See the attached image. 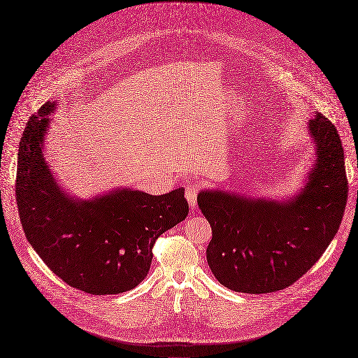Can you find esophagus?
I'll return each instance as SVG.
<instances>
[{"label":"esophagus","instance_id":"34e87169","mask_svg":"<svg viewBox=\"0 0 358 358\" xmlns=\"http://www.w3.org/2000/svg\"><path fill=\"white\" fill-rule=\"evenodd\" d=\"M201 189V182L198 179H191L188 183H186V199H188V202L191 203V207H195L196 206V196H198V192Z\"/></svg>","mask_w":358,"mask_h":358}]
</instances>
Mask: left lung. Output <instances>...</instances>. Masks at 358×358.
<instances>
[{"instance_id": "1", "label": "left lung", "mask_w": 358, "mask_h": 358, "mask_svg": "<svg viewBox=\"0 0 358 358\" xmlns=\"http://www.w3.org/2000/svg\"><path fill=\"white\" fill-rule=\"evenodd\" d=\"M309 127L317 160L293 201L249 199L223 191L198 195L213 229L208 265L233 292L264 294L290 287L317 262L341 224L348 198L341 138L320 113Z\"/></svg>"}]
</instances>
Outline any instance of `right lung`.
<instances>
[{
    "instance_id": "right-lung-1",
    "label": "right lung",
    "mask_w": 358,
    "mask_h": 358,
    "mask_svg": "<svg viewBox=\"0 0 358 358\" xmlns=\"http://www.w3.org/2000/svg\"><path fill=\"white\" fill-rule=\"evenodd\" d=\"M54 103L31 115L19 147L17 208L29 243L64 282L96 296L137 287L159 236L189 213L183 189L164 195L117 189L90 201L65 195L42 152Z\"/></svg>"
}]
</instances>
